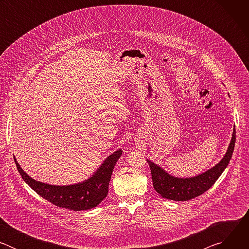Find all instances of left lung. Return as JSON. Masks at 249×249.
Instances as JSON below:
<instances>
[{"mask_svg": "<svg viewBox=\"0 0 249 249\" xmlns=\"http://www.w3.org/2000/svg\"><path fill=\"white\" fill-rule=\"evenodd\" d=\"M234 144L235 128H233L232 137L228 151L221 161L207 171L194 177H188V178H180V177L172 176L160 165L147 160L151 167L155 190L160 194L162 198L173 201H187L202 195L217 181L228 166L234 150Z\"/></svg>", "mask_w": 249, "mask_h": 249, "instance_id": "obj_1", "label": "left lung"}]
</instances>
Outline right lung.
Masks as SVG:
<instances>
[{"label":"right lung","instance_id":"obj_1","mask_svg":"<svg viewBox=\"0 0 249 249\" xmlns=\"http://www.w3.org/2000/svg\"><path fill=\"white\" fill-rule=\"evenodd\" d=\"M122 155L119 149L106 158L97 170L87 180L72 185H50L34 180L27 175L16 158L15 162L22 179L38 195L60 208L73 211L89 210L96 207L108 193L113 168Z\"/></svg>","mask_w":249,"mask_h":249}]
</instances>
